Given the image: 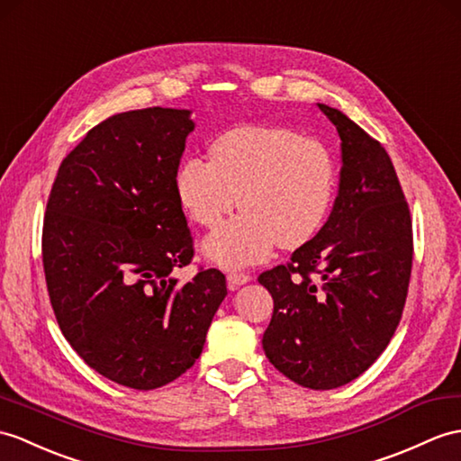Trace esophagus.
I'll list each match as a JSON object with an SVG mask.
<instances>
[{
	"mask_svg": "<svg viewBox=\"0 0 461 461\" xmlns=\"http://www.w3.org/2000/svg\"><path fill=\"white\" fill-rule=\"evenodd\" d=\"M249 281H251V276L248 273H238V271L228 273V286L231 288V291H238L240 286H243L245 283H249Z\"/></svg>",
	"mask_w": 461,
	"mask_h": 461,
	"instance_id": "esophagus-1",
	"label": "esophagus"
}]
</instances>
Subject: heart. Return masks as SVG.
<instances>
[{"mask_svg":"<svg viewBox=\"0 0 461 461\" xmlns=\"http://www.w3.org/2000/svg\"><path fill=\"white\" fill-rule=\"evenodd\" d=\"M210 158L188 157L176 173L182 206L200 226L216 228L202 243L206 259L241 269L312 240L336 192V165L318 139L288 127L240 125L218 135Z\"/></svg>","mask_w":461,"mask_h":461,"instance_id":"1","label":"heart"}]
</instances>
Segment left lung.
I'll use <instances>...</instances> for the list:
<instances>
[{
  "label": "left lung",
  "instance_id": "8db88e82",
  "mask_svg": "<svg viewBox=\"0 0 461 461\" xmlns=\"http://www.w3.org/2000/svg\"><path fill=\"white\" fill-rule=\"evenodd\" d=\"M341 139L339 190L324 228L288 265L259 275L273 296L265 356L285 377L328 391L359 377L394 334L412 269V223L383 145L326 104Z\"/></svg>",
  "mask_w": 461,
  "mask_h": 461
}]
</instances>
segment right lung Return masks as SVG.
Masks as SVG:
<instances>
[{"label":"right lung","mask_w":461,"mask_h":461,"mask_svg":"<svg viewBox=\"0 0 461 461\" xmlns=\"http://www.w3.org/2000/svg\"><path fill=\"white\" fill-rule=\"evenodd\" d=\"M190 110L108 117L59 167L42 226L52 310L72 349L123 387L151 391L194 366L228 294L218 269L178 283L192 238L176 192Z\"/></svg>","instance_id":"add662e5"}]
</instances>
